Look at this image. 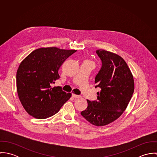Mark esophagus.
<instances>
[{"label": "esophagus", "instance_id": "34e87169", "mask_svg": "<svg viewBox=\"0 0 157 157\" xmlns=\"http://www.w3.org/2000/svg\"><path fill=\"white\" fill-rule=\"evenodd\" d=\"M72 96L74 98H81V97H82L80 95H76V94H72Z\"/></svg>", "mask_w": 157, "mask_h": 157}]
</instances>
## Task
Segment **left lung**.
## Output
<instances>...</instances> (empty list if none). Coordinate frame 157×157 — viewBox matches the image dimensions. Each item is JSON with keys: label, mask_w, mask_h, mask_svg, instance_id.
Returning a JSON list of instances; mask_svg holds the SVG:
<instances>
[{"label": "left lung", "mask_w": 157, "mask_h": 157, "mask_svg": "<svg viewBox=\"0 0 157 157\" xmlns=\"http://www.w3.org/2000/svg\"><path fill=\"white\" fill-rule=\"evenodd\" d=\"M96 53L101 67L95 78V88H100L97 100H87L88 107L81 115L97 126L107 125L119 118L126 109L134 90V77L124 59L103 49Z\"/></svg>", "instance_id": "left-lung-1"}]
</instances>
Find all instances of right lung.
<instances>
[{
	"label": "right lung",
	"mask_w": 157,
	"mask_h": 157,
	"mask_svg": "<svg viewBox=\"0 0 157 157\" xmlns=\"http://www.w3.org/2000/svg\"><path fill=\"white\" fill-rule=\"evenodd\" d=\"M77 50L56 47L33 51L20 64L16 74L17 90L25 111L38 119L50 117L59 111L71 97L60 86L51 85L60 78L58 71Z\"/></svg>",
	"instance_id": "add662e5"
}]
</instances>
